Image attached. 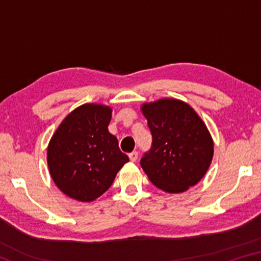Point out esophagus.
I'll use <instances>...</instances> for the list:
<instances>
[{
  "instance_id": "obj_1",
  "label": "esophagus",
  "mask_w": 261,
  "mask_h": 261,
  "mask_svg": "<svg viewBox=\"0 0 261 261\" xmlns=\"http://www.w3.org/2000/svg\"><path fill=\"white\" fill-rule=\"evenodd\" d=\"M129 158L132 162H136L137 159H138V152H131L129 154Z\"/></svg>"
}]
</instances>
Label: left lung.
Masks as SVG:
<instances>
[{
    "label": "left lung",
    "instance_id": "1",
    "mask_svg": "<svg viewBox=\"0 0 261 261\" xmlns=\"http://www.w3.org/2000/svg\"><path fill=\"white\" fill-rule=\"evenodd\" d=\"M141 113L153 138L141 168L162 191H187L204 177L213 159L214 144L206 124L191 106L177 99L144 103Z\"/></svg>",
    "mask_w": 261,
    "mask_h": 261
}]
</instances>
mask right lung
<instances>
[{
  "mask_svg": "<svg viewBox=\"0 0 261 261\" xmlns=\"http://www.w3.org/2000/svg\"><path fill=\"white\" fill-rule=\"evenodd\" d=\"M112 112L100 103L79 106L62 121L48 144L51 178L74 200L90 202L99 198L129 161L108 131Z\"/></svg>",
  "mask_w": 261,
  "mask_h": 261,
  "instance_id": "right-lung-1",
  "label": "right lung"
}]
</instances>
